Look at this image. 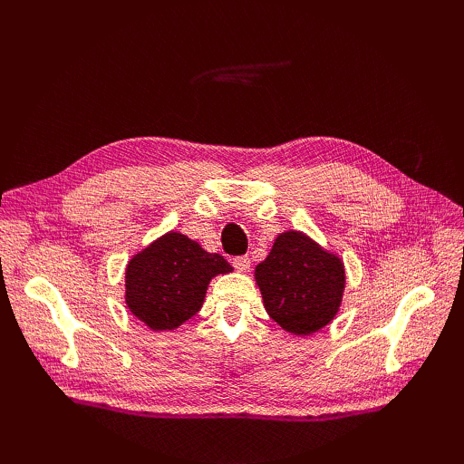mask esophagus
<instances>
[{
  "instance_id": "34e87169",
  "label": "esophagus",
  "mask_w": 464,
  "mask_h": 464,
  "mask_svg": "<svg viewBox=\"0 0 464 464\" xmlns=\"http://www.w3.org/2000/svg\"><path fill=\"white\" fill-rule=\"evenodd\" d=\"M232 265L237 273H247L251 266V259L249 257H236V259H232Z\"/></svg>"
}]
</instances>
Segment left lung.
<instances>
[{
    "mask_svg": "<svg viewBox=\"0 0 464 464\" xmlns=\"http://www.w3.org/2000/svg\"><path fill=\"white\" fill-rule=\"evenodd\" d=\"M256 285L269 314L286 333L310 336L339 314L346 271L343 259L300 230L276 236L256 266Z\"/></svg>",
    "mask_w": 464,
    "mask_h": 464,
    "instance_id": "8db88e82",
    "label": "left lung"
}]
</instances>
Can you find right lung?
Segmentation results:
<instances>
[{"label":"right lung","mask_w":464,"mask_h":464,"mask_svg":"<svg viewBox=\"0 0 464 464\" xmlns=\"http://www.w3.org/2000/svg\"><path fill=\"white\" fill-rule=\"evenodd\" d=\"M227 273L232 265L220 254L170 230L128 261L125 305L150 331H174L201 310L210 280Z\"/></svg>","instance_id":"add662e5"}]
</instances>
